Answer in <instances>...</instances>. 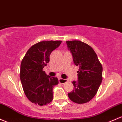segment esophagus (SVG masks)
Instances as JSON below:
<instances>
[{"label": "esophagus", "instance_id": "34e87169", "mask_svg": "<svg viewBox=\"0 0 122 122\" xmlns=\"http://www.w3.org/2000/svg\"><path fill=\"white\" fill-rule=\"evenodd\" d=\"M58 81L60 83H62V84H64L65 83L67 82L68 81V80L66 79H62V78H60L58 79Z\"/></svg>", "mask_w": 122, "mask_h": 122}]
</instances>
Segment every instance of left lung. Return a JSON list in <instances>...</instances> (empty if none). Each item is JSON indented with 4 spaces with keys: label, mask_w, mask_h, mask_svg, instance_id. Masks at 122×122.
I'll use <instances>...</instances> for the list:
<instances>
[{
    "label": "left lung",
    "mask_w": 122,
    "mask_h": 122,
    "mask_svg": "<svg viewBox=\"0 0 122 122\" xmlns=\"http://www.w3.org/2000/svg\"><path fill=\"white\" fill-rule=\"evenodd\" d=\"M73 63L79 67L77 80L72 81L73 91L68 94L69 99L77 104H84L96 96L102 80V66L94 50L79 41H66Z\"/></svg>",
    "instance_id": "obj_1"
}]
</instances>
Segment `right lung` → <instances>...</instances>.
<instances>
[{
    "label": "right lung",
    "instance_id": "1",
    "mask_svg": "<svg viewBox=\"0 0 122 122\" xmlns=\"http://www.w3.org/2000/svg\"><path fill=\"white\" fill-rule=\"evenodd\" d=\"M61 41H43L32 46L22 59L20 79L28 99L35 104L45 105L53 99V89L59 81L47 75L43 69L50 61V55Z\"/></svg>",
    "mask_w": 122,
    "mask_h": 122
}]
</instances>
